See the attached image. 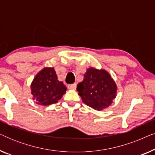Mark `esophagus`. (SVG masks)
<instances>
[{"instance_id":"34e87169","label":"esophagus","mask_w":155,"mask_h":155,"mask_svg":"<svg viewBox=\"0 0 155 155\" xmlns=\"http://www.w3.org/2000/svg\"><path fill=\"white\" fill-rule=\"evenodd\" d=\"M76 87H77V84L75 83V84H69V85L68 86V87L69 90H75Z\"/></svg>"}]
</instances>
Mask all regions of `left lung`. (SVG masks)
I'll use <instances>...</instances> for the list:
<instances>
[{
    "instance_id": "left-lung-1",
    "label": "left lung",
    "mask_w": 155,
    "mask_h": 155,
    "mask_svg": "<svg viewBox=\"0 0 155 155\" xmlns=\"http://www.w3.org/2000/svg\"><path fill=\"white\" fill-rule=\"evenodd\" d=\"M77 90L85 104L100 111L113 102L117 87L107 71L90 68L84 75L83 81L78 84Z\"/></svg>"
}]
</instances>
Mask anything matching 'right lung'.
<instances>
[{"label": "right lung", "instance_id": "right-lung-1", "mask_svg": "<svg viewBox=\"0 0 155 155\" xmlns=\"http://www.w3.org/2000/svg\"><path fill=\"white\" fill-rule=\"evenodd\" d=\"M67 89L58 80L54 68H44L34 78L31 84V94L37 104L48 106L58 102Z\"/></svg>", "mask_w": 155, "mask_h": 155}]
</instances>
